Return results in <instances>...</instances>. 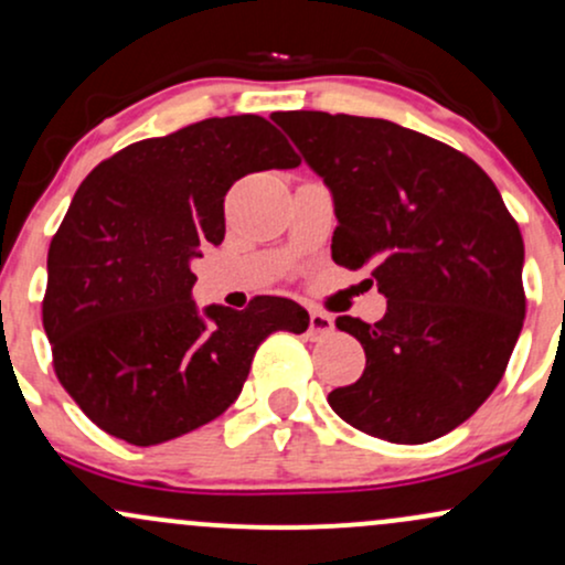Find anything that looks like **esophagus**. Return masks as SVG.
Returning a JSON list of instances; mask_svg holds the SVG:
<instances>
[{"label": "esophagus", "instance_id": "esophagus-1", "mask_svg": "<svg viewBox=\"0 0 565 565\" xmlns=\"http://www.w3.org/2000/svg\"><path fill=\"white\" fill-rule=\"evenodd\" d=\"M334 332V319L329 313H323V310H310V321H308V334L313 337V340H319V337H327Z\"/></svg>", "mask_w": 565, "mask_h": 565}]
</instances>
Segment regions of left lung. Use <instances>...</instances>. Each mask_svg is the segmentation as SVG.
<instances>
[{
	"label": "left lung",
	"instance_id": "obj_1",
	"mask_svg": "<svg viewBox=\"0 0 565 565\" xmlns=\"http://www.w3.org/2000/svg\"><path fill=\"white\" fill-rule=\"evenodd\" d=\"M274 121L332 188V260L369 268L387 297L377 323L337 319L364 345L366 369L329 406L391 444L446 436L494 393L521 334L515 217L476 161L423 132L323 111Z\"/></svg>",
	"mask_w": 565,
	"mask_h": 565
}]
</instances>
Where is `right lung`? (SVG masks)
<instances>
[{
    "mask_svg": "<svg viewBox=\"0 0 565 565\" xmlns=\"http://www.w3.org/2000/svg\"><path fill=\"white\" fill-rule=\"evenodd\" d=\"M300 157L268 119L212 116L95 167L50 242L42 323L53 369L93 423L135 446L212 423L242 393L260 342L308 310L255 297L196 313L191 260L225 236V193Z\"/></svg>",
    "mask_w": 565,
    "mask_h": 565,
    "instance_id": "right-lung-1",
    "label": "right lung"
}]
</instances>
